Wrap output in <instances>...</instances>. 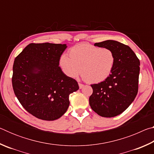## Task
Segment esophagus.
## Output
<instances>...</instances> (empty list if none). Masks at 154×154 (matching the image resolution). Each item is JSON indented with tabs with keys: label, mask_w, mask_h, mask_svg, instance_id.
<instances>
[{
	"label": "esophagus",
	"mask_w": 154,
	"mask_h": 154,
	"mask_svg": "<svg viewBox=\"0 0 154 154\" xmlns=\"http://www.w3.org/2000/svg\"><path fill=\"white\" fill-rule=\"evenodd\" d=\"M79 87L80 89H82V88H83V87H84V85L82 84V83H79Z\"/></svg>",
	"instance_id": "34e87169"
}]
</instances>
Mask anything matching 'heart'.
I'll return each mask as SVG.
<instances>
[{"mask_svg": "<svg viewBox=\"0 0 154 154\" xmlns=\"http://www.w3.org/2000/svg\"><path fill=\"white\" fill-rule=\"evenodd\" d=\"M69 56L62 54L59 64L70 78L82 73L83 79L92 83L105 81L111 75L116 64L113 51L89 43H81L70 49Z\"/></svg>", "mask_w": 154, "mask_h": 154, "instance_id": "1", "label": "heart"}]
</instances>
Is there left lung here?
Segmentation results:
<instances>
[{"mask_svg": "<svg viewBox=\"0 0 154 154\" xmlns=\"http://www.w3.org/2000/svg\"><path fill=\"white\" fill-rule=\"evenodd\" d=\"M94 46L113 51L116 64L111 75L103 82L91 85V108L99 116L112 118L126 110L138 92L140 61L129 46L114 40L96 43Z\"/></svg>", "mask_w": 154, "mask_h": 154, "instance_id": "8db88e82", "label": "left lung"}]
</instances>
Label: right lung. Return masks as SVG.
I'll return each mask as SVG.
<instances>
[{"instance_id":"add662e5","label":"right lung","mask_w":154,"mask_h":154,"mask_svg":"<svg viewBox=\"0 0 154 154\" xmlns=\"http://www.w3.org/2000/svg\"><path fill=\"white\" fill-rule=\"evenodd\" d=\"M66 44L30 43L15 58L12 84L15 96L28 113L53 121L69 106V95L79 90L76 80L65 75L59 60Z\"/></svg>"}]
</instances>
